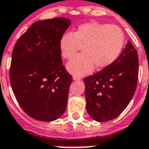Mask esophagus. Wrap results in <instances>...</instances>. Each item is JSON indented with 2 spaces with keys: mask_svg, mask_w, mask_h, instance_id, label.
Returning <instances> with one entry per match:
<instances>
[{
  "mask_svg": "<svg viewBox=\"0 0 149 149\" xmlns=\"http://www.w3.org/2000/svg\"><path fill=\"white\" fill-rule=\"evenodd\" d=\"M72 79H73V80H79L81 78L80 77H77V76H73V77H72Z\"/></svg>",
  "mask_w": 149,
  "mask_h": 149,
  "instance_id": "34e87169",
  "label": "esophagus"
}]
</instances>
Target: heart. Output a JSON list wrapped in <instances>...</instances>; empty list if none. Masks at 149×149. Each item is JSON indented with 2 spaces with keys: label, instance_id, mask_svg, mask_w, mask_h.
<instances>
[{
  "label": "heart",
  "instance_id": "heart-1",
  "mask_svg": "<svg viewBox=\"0 0 149 149\" xmlns=\"http://www.w3.org/2000/svg\"><path fill=\"white\" fill-rule=\"evenodd\" d=\"M124 43V33L119 26L89 22L79 25L74 33H64L60 37L59 48L63 57L70 60L79 46H83V54L67 64L69 72L80 77L92 72L95 66L102 69L112 65L120 55Z\"/></svg>",
  "mask_w": 149,
  "mask_h": 149
}]
</instances>
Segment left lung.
I'll return each mask as SVG.
<instances>
[{
    "mask_svg": "<svg viewBox=\"0 0 149 149\" xmlns=\"http://www.w3.org/2000/svg\"><path fill=\"white\" fill-rule=\"evenodd\" d=\"M138 76V52L128 41L112 65L84 79L88 114L97 122L118 116L135 93Z\"/></svg>",
    "mask_w": 149,
    "mask_h": 149,
    "instance_id": "obj_1",
    "label": "left lung"
}]
</instances>
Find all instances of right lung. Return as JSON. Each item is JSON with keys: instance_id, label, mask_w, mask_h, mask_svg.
Segmentation results:
<instances>
[{"instance_id": "right-lung-1", "label": "right lung", "mask_w": 149, "mask_h": 149, "mask_svg": "<svg viewBox=\"0 0 149 149\" xmlns=\"http://www.w3.org/2000/svg\"><path fill=\"white\" fill-rule=\"evenodd\" d=\"M70 24L65 17L37 21L13 49L12 90L22 109L37 120L54 121L66 109L72 76L63 65L59 42Z\"/></svg>"}]
</instances>
